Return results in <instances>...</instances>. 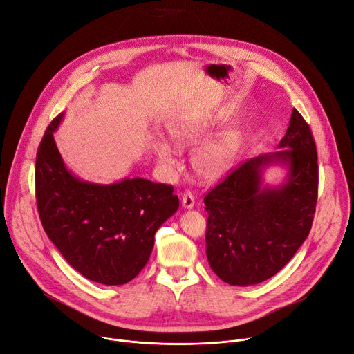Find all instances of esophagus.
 <instances>
[{"instance_id": "obj_1", "label": "esophagus", "mask_w": 354, "mask_h": 354, "mask_svg": "<svg viewBox=\"0 0 354 354\" xmlns=\"http://www.w3.org/2000/svg\"><path fill=\"white\" fill-rule=\"evenodd\" d=\"M195 205V196L192 192H185L182 195V207L185 209H191Z\"/></svg>"}]
</instances>
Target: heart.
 Wrapping results in <instances>:
<instances>
[{"label":"heart","instance_id":"b5f03b06","mask_svg":"<svg viewBox=\"0 0 354 354\" xmlns=\"http://www.w3.org/2000/svg\"><path fill=\"white\" fill-rule=\"evenodd\" d=\"M211 130L212 124L204 120H180L167 127L169 137L179 149L202 143L192 151L191 166L195 176L204 183L217 182L232 171L241 146V133L237 129L223 130L204 142ZM153 151L162 165L172 166L175 150L171 145L156 140Z\"/></svg>","mask_w":354,"mask_h":354}]
</instances>
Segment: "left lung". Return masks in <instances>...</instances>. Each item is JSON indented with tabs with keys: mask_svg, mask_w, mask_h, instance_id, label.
Listing matches in <instances>:
<instances>
[{
	"mask_svg": "<svg viewBox=\"0 0 354 354\" xmlns=\"http://www.w3.org/2000/svg\"><path fill=\"white\" fill-rule=\"evenodd\" d=\"M278 149L244 162L204 198L207 259L228 285L272 278L310 234L318 192L317 149L295 109ZM270 165L286 167L279 186L264 183Z\"/></svg>",
	"mask_w": 354,
	"mask_h": 354,
	"instance_id": "obj_1",
	"label": "left lung"
}]
</instances>
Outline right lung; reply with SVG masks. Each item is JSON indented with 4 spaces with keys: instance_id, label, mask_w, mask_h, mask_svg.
<instances>
[{
    "instance_id": "obj_1",
    "label": "right lung",
    "mask_w": 354,
    "mask_h": 354,
    "mask_svg": "<svg viewBox=\"0 0 354 354\" xmlns=\"http://www.w3.org/2000/svg\"><path fill=\"white\" fill-rule=\"evenodd\" d=\"M64 113L36 156V199L48 237L86 279L124 285L146 266L159 227L179 208L174 187L143 178L94 183L75 176L55 143Z\"/></svg>"
}]
</instances>
